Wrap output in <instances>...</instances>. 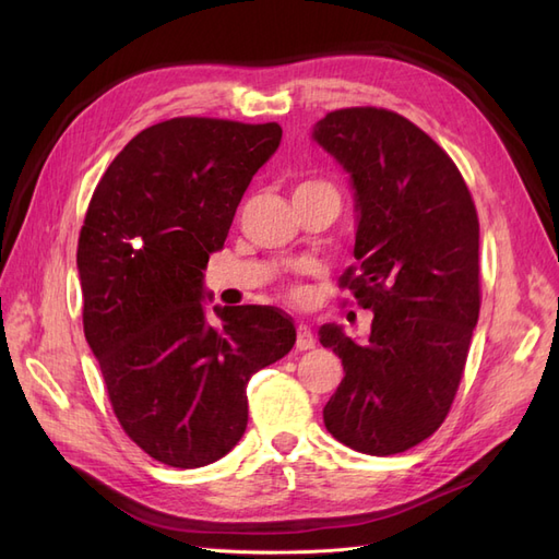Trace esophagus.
Segmentation results:
<instances>
[{"mask_svg":"<svg viewBox=\"0 0 559 559\" xmlns=\"http://www.w3.org/2000/svg\"><path fill=\"white\" fill-rule=\"evenodd\" d=\"M314 347V335L312 331L306 326V324H298L296 326V349L306 352V349H312Z\"/></svg>","mask_w":559,"mask_h":559,"instance_id":"obj_1","label":"esophagus"}]
</instances>
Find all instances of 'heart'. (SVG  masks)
Listing matches in <instances>:
<instances>
[{"label":"heart","mask_w":559,"mask_h":559,"mask_svg":"<svg viewBox=\"0 0 559 559\" xmlns=\"http://www.w3.org/2000/svg\"><path fill=\"white\" fill-rule=\"evenodd\" d=\"M312 189H331V186L324 183V181H302V183H298L296 191H312ZM292 298L300 300L302 298V289H294Z\"/></svg>","instance_id":"obj_1"}]
</instances>
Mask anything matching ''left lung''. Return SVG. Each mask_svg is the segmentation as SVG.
<instances>
[{
  "label": "left lung",
  "instance_id": "obj_1",
  "mask_svg": "<svg viewBox=\"0 0 559 559\" xmlns=\"http://www.w3.org/2000/svg\"><path fill=\"white\" fill-rule=\"evenodd\" d=\"M312 138L349 173L357 263L341 284L373 312L364 343L319 331L345 370L324 425L357 452H405L443 425L464 376L480 312L478 212L452 158L396 111L335 109Z\"/></svg>",
  "mask_w": 559,
  "mask_h": 559
}]
</instances>
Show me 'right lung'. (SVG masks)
Returning a JSON list of instances; mask_svg holds the SVG:
<instances>
[{
    "instance_id": "1",
    "label": "right lung",
    "mask_w": 559,
    "mask_h": 559,
    "mask_svg": "<svg viewBox=\"0 0 559 559\" xmlns=\"http://www.w3.org/2000/svg\"><path fill=\"white\" fill-rule=\"evenodd\" d=\"M280 140L277 123H156L111 160L83 218V333L118 425L160 464L207 466L238 445L249 378L296 343L277 308H214L212 324L202 302L210 253Z\"/></svg>"
}]
</instances>
